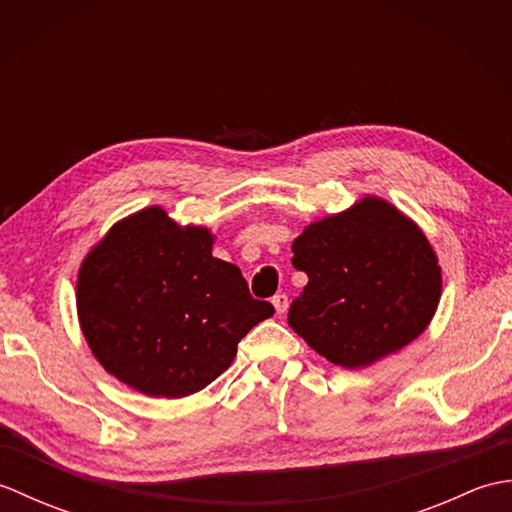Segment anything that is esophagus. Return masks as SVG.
<instances>
[{
    "instance_id": "esophagus-1",
    "label": "esophagus",
    "mask_w": 512,
    "mask_h": 512,
    "mask_svg": "<svg viewBox=\"0 0 512 512\" xmlns=\"http://www.w3.org/2000/svg\"><path fill=\"white\" fill-rule=\"evenodd\" d=\"M273 306H275L277 314H284V312L288 310V297L284 295V292H281V295H275V297H273Z\"/></svg>"
}]
</instances>
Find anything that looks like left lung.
Instances as JSON below:
<instances>
[{"instance_id":"obj_1","label":"left lung","mask_w":512,"mask_h":512,"mask_svg":"<svg viewBox=\"0 0 512 512\" xmlns=\"http://www.w3.org/2000/svg\"><path fill=\"white\" fill-rule=\"evenodd\" d=\"M292 253L308 286L288 323L332 365H374L416 341L438 310L436 250L409 215L376 195L310 222Z\"/></svg>"}]
</instances>
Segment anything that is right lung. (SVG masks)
Segmentation results:
<instances>
[{"instance_id": "add662e5", "label": "right lung", "mask_w": 512, "mask_h": 512, "mask_svg": "<svg viewBox=\"0 0 512 512\" xmlns=\"http://www.w3.org/2000/svg\"><path fill=\"white\" fill-rule=\"evenodd\" d=\"M206 226L162 206L118 220L85 255L76 314L107 374L149 398H184L231 367L237 343L273 317L235 264L213 257Z\"/></svg>"}]
</instances>
